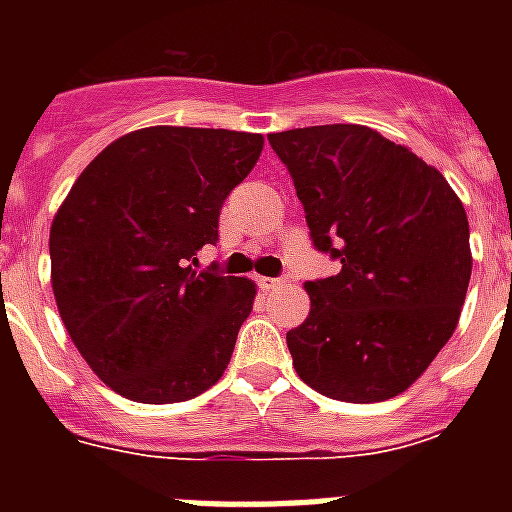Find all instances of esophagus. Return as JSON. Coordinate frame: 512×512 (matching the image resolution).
<instances>
[{
	"mask_svg": "<svg viewBox=\"0 0 512 512\" xmlns=\"http://www.w3.org/2000/svg\"><path fill=\"white\" fill-rule=\"evenodd\" d=\"M259 284H261V289H266V292H269V289L282 287V279H277V277H259Z\"/></svg>",
	"mask_w": 512,
	"mask_h": 512,
	"instance_id": "esophagus-1",
	"label": "esophagus"
}]
</instances>
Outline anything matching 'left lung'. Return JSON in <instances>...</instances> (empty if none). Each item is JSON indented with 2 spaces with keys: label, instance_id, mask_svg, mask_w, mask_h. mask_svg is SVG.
<instances>
[{
  "label": "left lung",
  "instance_id": "left-lung-1",
  "mask_svg": "<svg viewBox=\"0 0 512 512\" xmlns=\"http://www.w3.org/2000/svg\"><path fill=\"white\" fill-rule=\"evenodd\" d=\"M315 248L341 261L307 282L310 315L289 330L297 374L343 402L400 395L454 336L472 277L469 223L449 182L366 125L269 135Z\"/></svg>",
  "mask_w": 512,
  "mask_h": 512
}]
</instances>
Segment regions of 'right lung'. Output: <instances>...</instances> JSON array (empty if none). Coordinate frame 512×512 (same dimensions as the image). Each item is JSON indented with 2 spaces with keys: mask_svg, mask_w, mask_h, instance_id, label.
<instances>
[{
  "mask_svg": "<svg viewBox=\"0 0 512 512\" xmlns=\"http://www.w3.org/2000/svg\"><path fill=\"white\" fill-rule=\"evenodd\" d=\"M259 133L156 125L104 148L51 225L58 312L117 395L184 402L223 377L256 284L189 261L217 241L223 202L251 174Z\"/></svg>",
  "mask_w": 512,
  "mask_h": 512,
  "instance_id": "obj_1",
  "label": "right lung"
}]
</instances>
